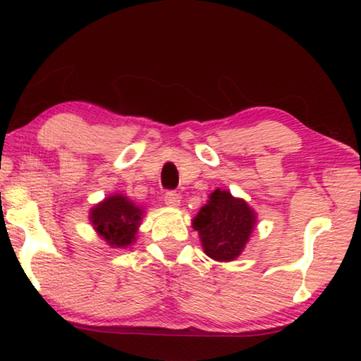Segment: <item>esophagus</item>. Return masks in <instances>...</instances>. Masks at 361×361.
<instances>
[{"label":"esophagus","mask_w":361,"mask_h":361,"mask_svg":"<svg viewBox=\"0 0 361 361\" xmlns=\"http://www.w3.org/2000/svg\"><path fill=\"white\" fill-rule=\"evenodd\" d=\"M164 202H166L169 207H178L180 205V195L175 191H169L164 195Z\"/></svg>","instance_id":"34e87169"}]
</instances>
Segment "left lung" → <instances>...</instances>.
<instances>
[{
	"mask_svg": "<svg viewBox=\"0 0 361 361\" xmlns=\"http://www.w3.org/2000/svg\"><path fill=\"white\" fill-rule=\"evenodd\" d=\"M256 226V213L243 199L215 189L192 219L207 256L215 261H234Z\"/></svg>",
	"mask_w": 361,
	"mask_h": 361,
	"instance_id": "1",
	"label": "left lung"
}]
</instances>
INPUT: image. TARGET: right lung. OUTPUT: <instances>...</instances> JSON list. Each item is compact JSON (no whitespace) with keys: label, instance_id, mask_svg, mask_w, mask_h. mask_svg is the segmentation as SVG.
I'll return each mask as SVG.
<instances>
[{"label":"right lung","instance_id":"add662e5","mask_svg":"<svg viewBox=\"0 0 361 361\" xmlns=\"http://www.w3.org/2000/svg\"><path fill=\"white\" fill-rule=\"evenodd\" d=\"M143 209L127 195L113 194L90 209L89 219L103 240L113 248H127L137 239Z\"/></svg>","mask_w":361,"mask_h":361}]
</instances>
